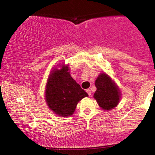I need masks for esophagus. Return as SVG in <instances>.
<instances>
[{"mask_svg": "<svg viewBox=\"0 0 155 155\" xmlns=\"http://www.w3.org/2000/svg\"><path fill=\"white\" fill-rule=\"evenodd\" d=\"M86 92H87V94H88V95H91V94H92V92H91V90H89V89H88V90H86Z\"/></svg>", "mask_w": 155, "mask_h": 155, "instance_id": "34e87169", "label": "esophagus"}]
</instances>
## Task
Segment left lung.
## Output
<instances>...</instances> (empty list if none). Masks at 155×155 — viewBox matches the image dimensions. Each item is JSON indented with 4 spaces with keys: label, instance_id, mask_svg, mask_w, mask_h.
Here are the masks:
<instances>
[{
    "label": "left lung",
    "instance_id": "8db88e82",
    "mask_svg": "<svg viewBox=\"0 0 155 155\" xmlns=\"http://www.w3.org/2000/svg\"><path fill=\"white\" fill-rule=\"evenodd\" d=\"M97 88L94 97L101 108L111 110L117 106L120 98V92L110 77L106 74H101L95 80Z\"/></svg>",
    "mask_w": 155,
    "mask_h": 155
}]
</instances>
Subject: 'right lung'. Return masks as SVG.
<instances>
[{"instance_id":"1","label":"right lung","mask_w":155,"mask_h":155,"mask_svg":"<svg viewBox=\"0 0 155 155\" xmlns=\"http://www.w3.org/2000/svg\"><path fill=\"white\" fill-rule=\"evenodd\" d=\"M68 65L54 69L46 87V101L54 113L60 117L71 116L78 102L88 95L71 76Z\"/></svg>"}]
</instances>
